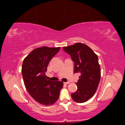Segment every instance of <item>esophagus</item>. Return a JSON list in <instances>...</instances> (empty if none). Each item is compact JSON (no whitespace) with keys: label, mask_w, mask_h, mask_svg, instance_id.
<instances>
[{"label":"esophagus","mask_w":125,"mask_h":125,"mask_svg":"<svg viewBox=\"0 0 125 125\" xmlns=\"http://www.w3.org/2000/svg\"><path fill=\"white\" fill-rule=\"evenodd\" d=\"M63 83L65 84H68L70 83V82H69V81H68V82H63Z\"/></svg>","instance_id":"34e87169"}]
</instances>
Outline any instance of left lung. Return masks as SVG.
I'll list each match as a JSON object with an SVG mask.
<instances>
[{"instance_id": "8db88e82", "label": "left lung", "mask_w": 125, "mask_h": 125, "mask_svg": "<svg viewBox=\"0 0 125 125\" xmlns=\"http://www.w3.org/2000/svg\"><path fill=\"white\" fill-rule=\"evenodd\" d=\"M62 48L74 62V73L81 74L76 83L78 89L71 94V97L78 103H84L94 95L99 84L101 68L98 57L91 48L81 43Z\"/></svg>"}]
</instances>
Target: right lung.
Masks as SVG:
<instances>
[{
    "instance_id": "1",
    "label": "right lung",
    "mask_w": 125,
    "mask_h": 125,
    "mask_svg": "<svg viewBox=\"0 0 125 125\" xmlns=\"http://www.w3.org/2000/svg\"><path fill=\"white\" fill-rule=\"evenodd\" d=\"M59 50V47L35 48L22 63L21 71L25 88L33 99L41 104H54L63 86L62 81L47 80L45 74L49 62Z\"/></svg>"
}]
</instances>
